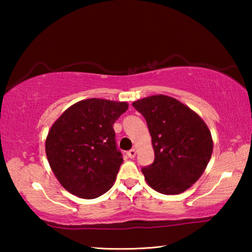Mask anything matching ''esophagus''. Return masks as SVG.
<instances>
[{
	"instance_id": "obj_1",
	"label": "esophagus",
	"mask_w": 252,
	"mask_h": 252,
	"mask_svg": "<svg viewBox=\"0 0 252 252\" xmlns=\"http://www.w3.org/2000/svg\"><path fill=\"white\" fill-rule=\"evenodd\" d=\"M126 155L129 156V158H131V159H132V158H134V157H135V155H136V150H135V149H131L130 151H127Z\"/></svg>"
}]
</instances>
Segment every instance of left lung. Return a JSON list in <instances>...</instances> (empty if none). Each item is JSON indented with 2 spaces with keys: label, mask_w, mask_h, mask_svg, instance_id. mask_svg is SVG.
Returning <instances> with one entry per match:
<instances>
[{
  "label": "left lung",
  "mask_w": 252,
  "mask_h": 252,
  "mask_svg": "<svg viewBox=\"0 0 252 252\" xmlns=\"http://www.w3.org/2000/svg\"><path fill=\"white\" fill-rule=\"evenodd\" d=\"M132 105L146 119L155 150V161L142 168L153 190L179 194L199 180L210 161L211 132L193 110L174 97L158 94Z\"/></svg>",
  "instance_id": "obj_1"
}]
</instances>
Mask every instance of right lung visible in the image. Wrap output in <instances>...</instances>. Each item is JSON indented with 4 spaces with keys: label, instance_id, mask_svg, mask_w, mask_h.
I'll list each match as a JSON object with an SVG mask.
<instances>
[{
    "label": "right lung",
    "instance_id": "obj_1",
    "mask_svg": "<svg viewBox=\"0 0 252 252\" xmlns=\"http://www.w3.org/2000/svg\"><path fill=\"white\" fill-rule=\"evenodd\" d=\"M126 102L87 99L71 105L49 130L45 153L54 176L70 193L94 199L111 189L122 164L113 123Z\"/></svg>",
    "mask_w": 252,
    "mask_h": 252
}]
</instances>
